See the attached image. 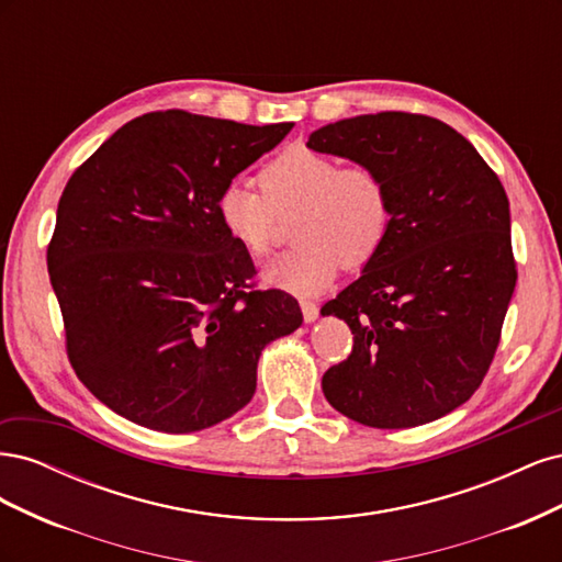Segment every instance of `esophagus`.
Masks as SVG:
<instances>
[{
  "mask_svg": "<svg viewBox=\"0 0 562 562\" xmlns=\"http://www.w3.org/2000/svg\"><path fill=\"white\" fill-rule=\"evenodd\" d=\"M300 307H302V316H304V321H307V323L316 321V316H318V304H316V302H312V300H302V302H300Z\"/></svg>",
  "mask_w": 562,
  "mask_h": 562,
  "instance_id": "esophagus-1",
  "label": "esophagus"
}]
</instances>
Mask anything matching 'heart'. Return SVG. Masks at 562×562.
Segmentation results:
<instances>
[{
    "label": "heart",
    "instance_id": "b5f03b06",
    "mask_svg": "<svg viewBox=\"0 0 562 562\" xmlns=\"http://www.w3.org/2000/svg\"><path fill=\"white\" fill-rule=\"evenodd\" d=\"M262 192L229 182L217 194L225 232L252 258L274 246L277 215H291L297 244L265 267L262 279L293 295H316L339 267L361 269L384 246L391 229V196L380 171L342 166L307 147H288L260 171Z\"/></svg>",
    "mask_w": 562,
    "mask_h": 562
}]
</instances>
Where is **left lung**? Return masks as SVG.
I'll return each instance as SVG.
<instances>
[{
  "label": "left lung",
  "mask_w": 562,
  "mask_h": 562,
  "mask_svg": "<svg viewBox=\"0 0 562 562\" xmlns=\"http://www.w3.org/2000/svg\"><path fill=\"white\" fill-rule=\"evenodd\" d=\"M307 147L372 166L391 196L384 246L321 310L353 335L349 359L323 375V394L375 429L452 413L495 359L518 279L497 173L462 133L411 112L342 119L314 131Z\"/></svg>",
  "instance_id": "obj_1"
}]
</instances>
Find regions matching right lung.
I'll return each instance as SVG.
<instances>
[{
	"mask_svg": "<svg viewBox=\"0 0 562 562\" xmlns=\"http://www.w3.org/2000/svg\"><path fill=\"white\" fill-rule=\"evenodd\" d=\"M293 124L182 110L124 124L67 180L46 265L67 359L110 411L190 434L239 413L271 339L302 326L283 291H250V255L217 194Z\"/></svg>",
	"mask_w": 562,
	"mask_h": 562,
	"instance_id": "right-lung-1",
	"label": "right lung"
}]
</instances>
